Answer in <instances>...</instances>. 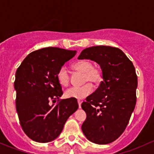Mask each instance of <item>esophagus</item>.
Instances as JSON below:
<instances>
[{
	"instance_id": "obj_1",
	"label": "esophagus",
	"mask_w": 154,
	"mask_h": 154,
	"mask_svg": "<svg viewBox=\"0 0 154 154\" xmlns=\"http://www.w3.org/2000/svg\"><path fill=\"white\" fill-rule=\"evenodd\" d=\"M78 104H79V107L81 108V107H82V101L80 100H78Z\"/></svg>"
}]
</instances>
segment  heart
Instances as JSON below:
<instances>
[{"mask_svg":"<svg viewBox=\"0 0 154 154\" xmlns=\"http://www.w3.org/2000/svg\"><path fill=\"white\" fill-rule=\"evenodd\" d=\"M72 68L75 71L84 72L83 82H90L93 84H99L101 80V72L99 67L93 66L90 60L82 59L72 64ZM58 82L62 86L66 87L70 82V75L66 66H62L57 73ZM93 87L91 83L88 82L80 87H72L67 89L65 92V96L67 98L82 99L88 96L93 92Z\"/></svg>","mask_w":154,"mask_h":154,"instance_id":"b5f03b06","label":"heart"}]
</instances>
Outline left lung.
<instances>
[{"instance_id": "obj_1", "label": "left lung", "mask_w": 154, "mask_h": 154, "mask_svg": "<svg viewBox=\"0 0 154 154\" xmlns=\"http://www.w3.org/2000/svg\"><path fill=\"white\" fill-rule=\"evenodd\" d=\"M78 58L98 63L103 77L97 90L82 104L87 114L82 130L93 143H111L124 132L135 108V67L120 49L109 46L88 47Z\"/></svg>"}]
</instances>
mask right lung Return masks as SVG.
I'll list each match as a JSON object with an SVG mask.
<instances>
[{
    "label": "right lung",
    "mask_w": 154,
    "mask_h": 154,
    "mask_svg": "<svg viewBox=\"0 0 154 154\" xmlns=\"http://www.w3.org/2000/svg\"><path fill=\"white\" fill-rule=\"evenodd\" d=\"M75 54V50L46 47L29 53L17 69V112L23 131L35 142L56 139L79 107L76 99H59L63 91L57 79L60 68Z\"/></svg>",
    "instance_id": "obj_1"
}]
</instances>
